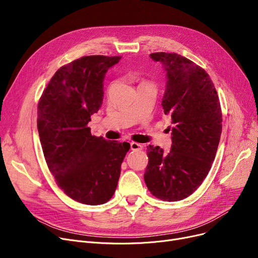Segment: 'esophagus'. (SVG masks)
Segmentation results:
<instances>
[{"label":"esophagus","mask_w":258,"mask_h":258,"mask_svg":"<svg viewBox=\"0 0 258 258\" xmlns=\"http://www.w3.org/2000/svg\"><path fill=\"white\" fill-rule=\"evenodd\" d=\"M143 148V145L137 142H132L131 143V150L132 151H141Z\"/></svg>","instance_id":"obj_1"}]
</instances>
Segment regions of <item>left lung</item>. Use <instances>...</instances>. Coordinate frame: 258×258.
<instances>
[{
	"label": "left lung",
	"instance_id": "8db88e82",
	"mask_svg": "<svg viewBox=\"0 0 258 258\" xmlns=\"http://www.w3.org/2000/svg\"><path fill=\"white\" fill-rule=\"evenodd\" d=\"M167 85L162 106L170 117L171 151L147 146L144 181L151 194L162 201L177 202L192 195L207 177L222 134V110L208 73L177 53L156 52Z\"/></svg>",
	"mask_w": 258,
	"mask_h": 258
}]
</instances>
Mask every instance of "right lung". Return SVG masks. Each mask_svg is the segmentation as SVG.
I'll return each instance as SVG.
<instances>
[{
	"instance_id": "obj_1",
	"label": "right lung",
	"mask_w": 258,
	"mask_h": 258,
	"mask_svg": "<svg viewBox=\"0 0 258 258\" xmlns=\"http://www.w3.org/2000/svg\"><path fill=\"white\" fill-rule=\"evenodd\" d=\"M120 58L89 55L60 67L37 104L47 166L61 190L81 204L101 205L112 199L131 147L92 136L88 126L102 103L104 74Z\"/></svg>"
}]
</instances>
